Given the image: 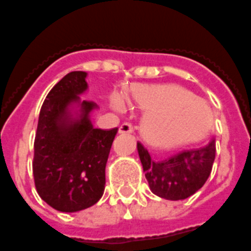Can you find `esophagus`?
Here are the masks:
<instances>
[{
	"mask_svg": "<svg viewBox=\"0 0 251 251\" xmlns=\"http://www.w3.org/2000/svg\"><path fill=\"white\" fill-rule=\"evenodd\" d=\"M119 132L120 133H131L133 132V127L131 124L128 123H124L123 125H120V127H119Z\"/></svg>",
	"mask_w": 251,
	"mask_h": 251,
	"instance_id": "obj_1",
	"label": "esophagus"
}]
</instances>
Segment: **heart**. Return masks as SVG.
<instances>
[{
    "instance_id": "obj_1",
    "label": "heart",
    "mask_w": 251,
    "mask_h": 251,
    "mask_svg": "<svg viewBox=\"0 0 251 251\" xmlns=\"http://www.w3.org/2000/svg\"><path fill=\"white\" fill-rule=\"evenodd\" d=\"M133 99L147 111L142 135L150 145L171 149L200 141L213 126V111L201 98L176 85L141 86ZM115 105L123 107L116 100Z\"/></svg>"
}]
</instances>
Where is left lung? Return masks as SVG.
<instances>
[{"label":"left lung","mask_w":251,"mask_h":251,"mask_svg":"<svg viewBox=\"0 0 251 251\" xmlns=\"http://www.w3.org/2000/svg\"><path fill=\"white\" fill-rule=\"evenodd\" d=\"M137 151L152 193L168 201H181L202 188L209 177L215 158V140L162 161L151 160L149 151L140 142Z\"/></svg>","instance_id":"1"}]
</instances>
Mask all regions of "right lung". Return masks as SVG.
I'll list each match as a JSON object with an SVG mask.
<instances>
[{"mask_svg": "<svg viewBox=\"0 0 251 251\" xmlns=\"http://www.w3.org/2000/svg\"><path fill=\"white\" fill-rule=\"evenodd\" d=\"M85 72H72L48 93L34 139L33 176L39 197L51 208L74 213L104 194L105 167L118 127H93L98 105L80 100L88 89Z\"/></svg>", "mask_w": 251, "mask_h": 251, "instance_id": "1", "label": "right lung"}]
</instances>
